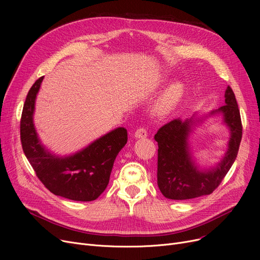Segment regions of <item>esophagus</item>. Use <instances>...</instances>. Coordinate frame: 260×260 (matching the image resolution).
Here are the masks:
<instances>
[{
  "label": "esophagus",
  "instance_id": "esophagus-1",
  "mask_svg": "<svg viewBox=\"0 0 260 260\" xmlns=\"http://www.w3.org/2000/svg\"><path fill=\"white\" fill-rule=\"evenodd\" d=\"M147 137V132L145 128L141 127V128H138L137 131L135 132V138L137 139H143V138H146Z\"/></svg>",
  "mask_w": 260,
  "mask_h": 260
}]
</instances>
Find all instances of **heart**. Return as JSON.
I'll use <instances>...</instances> for the list:
<instances>
[{"label": "heart", "instance_id": "b5f03b06", "mask_svg": "<svg viewBox=\"0 0 260 260\" xmlns=\"http://www.w3.org/2000/svg\"><path fill=\"white\" fill-rule=\"evenodd\" d=\"M183 97V86L179 83H174L169 86L159 99L156 111L160 115H168L172 113L179 104Z\"/></svg>", "mask_w": 260, "mask_h": 260}]
</instances>
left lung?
Masks as SVG:
<instances>
[{
  "instance_id": "left-lung-1",
  "label": "left lung",
  "mask_w": 260,
  "mask_h": 260,
  "mask_svg": "<svg viewBox=\"0 0 260 260\" xmlns=\"http://www.w3.org/2000/svg\"><path fill=\"white\" fill-rule=\"evenodd\" d=\"M224 102L223 106L201 118L194 115L186 120L175 119L160 127L155 135L159 147L157 183L165 197L185 200L210 195L233 166L242 137V125L235 94L230 86L224 92ZM219 114L230 131L228 149L215 167L201 169L190 152L189 135L198 122Z\"/></svg>"
}]
</instances>
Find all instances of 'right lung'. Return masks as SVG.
Masks as SVG:
<instances>
[{
    "label": "right lung",
    "mask_w": 260,
    "mask_h": 260,
    "mask_svg": "<svg viewBox=\"0 0 260 260\" xmlns=\"http://www.w3.org/2000/svg\"><path fill=\"white\" fill-rule=\"evenodd\" d=\"M44 77L29 89L21 118V142L38 178L57 196L75 201H92L106 188L117 155L127 142V131L118 127L75 154L59 156L40 140L34 123L37 94Z\"/></svg>",
    "instance_id": "1"
}]
</instances>
